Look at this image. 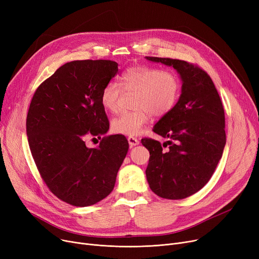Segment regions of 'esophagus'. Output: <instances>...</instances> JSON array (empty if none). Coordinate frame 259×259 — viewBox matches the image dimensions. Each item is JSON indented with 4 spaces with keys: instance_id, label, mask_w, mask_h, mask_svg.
Wrapping results in <instances>:
<instances>
[{
    "instance_id": "obj_1",
    "label": "esophagus",
    "mask_w": 259,
    "mask_h": 259,
    "mask_svg": "<svg viewBox=\"0 0 259 259\" xmlns=\"http://www.w3.org/2000/svg\"><path fill=\"white\" fill-rule=\"evenodd\" d=\"M128 143L130 145V147H134V146H138L140 144L139 140H137L135 138H132V137H129L128 138Z\"/></svg>"
}]
</instances>
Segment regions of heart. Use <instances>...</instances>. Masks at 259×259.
<instances>
[{
    "label": "heart",
    "mask_w": 259,
    "mask_h": 259,
    "mask_svg": "<svg viewBox=\"0 0 259 259\" xmlns=\"http://www.w3.org/2000/svg\"><path fill=\"white\" fill-rule=\"evenodd\" d=\"M125 92L135 93L132 112L120 113L111 121L112 131L135 137L148 124L151 114L161 116L168 113L178 101L181 83L173 72L159 70L155 67L138 65L128 68L120 77ZM121 95L120 87L110 81L103 88L100 101L109 112H115Z\"/></svg>",
    "instance_id": "obj_1"
}]
</instances>
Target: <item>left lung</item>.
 <instances>
[{
	"label": "left lung",
	"instance_id": "8db88e82",
	"mask_svg": "<svg viewBox=\"0 0 259 259\" xmlns=\"http://www.w3.org/2000/svg\"><path fill=\"white\" fill-rule=\"evenodd\" d=\"M172 67L182 80V93L171 110L153 127L169 139H143L150 158L146 169L149 187L159 197L183 199L196 193L211 179L226 145L224 107L211 77L200 68L181 60L146 57ZM167 147V146H165Z\"/></svg>",
	"mask_w": 259,
	"mask_h": 259
}]
</instances>
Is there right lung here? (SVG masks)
I'll return each mask as SVG.
<instances>
[{"label": "right lung", "mask_w": 259, "mask_h": 259, "mask_svg": "<svg viewBox=\"0 0 259 259\" xmlns=\"http://www.w3.org/2000/svg\"><path fill=\"white\" fill-rule=\"evenodd\" d=\"M107 60L72 61L39 85L27 114L26 132L35 165L50 191L75 207L92 206L114 188L129 144L124 135L101 139L109 121L100 97L118 71Z\"/></svg>", "instance_id": "1"}]
</instances>
